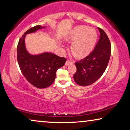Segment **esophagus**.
Masks as SVG:
<instances>
[{
    "label": "esophagus",
    "instance_id": "obj_1",
    "mask_svg": "<svg viewBox=\"0 0 130 130\" xmlns=\"http://www.w3.org/2000/svg\"><path fill=\"white\" fill-rule=\"evenodd\" d=\"M73 62H74L73 61H69V60H67L65 62V65L68 66V65L71 64V63H73Z\"/></svg>",
    "mask_w": 130,
    "mask_h": 130
}]
</instances>
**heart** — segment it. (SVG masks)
Instances as JSON below:
<instances>
[{"instance_id": "heart-1", "label": "heart", "mask_w": 130, "mask_h": 130, "mask_svg": "<svg viewBox=\"0 0 130 130\" xmlns=\"http://www.w3.org/2000/svg\"><path fill=\"white\" fill-rule=\"evenodd\" d=\"M67 39L74 41L71 49L74 56L77 58H83L92 50L97 39V32L95 29L81 25L73 29Z\"/></svg>"}]
</instances>
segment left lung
Segmentation results:
<instances>
[{
	"label": "left lung",
	"mask_w": 130,
	"mask_h": 130,
	"mask_svg": "<svg viewBox=\"0 0 130 130\" xmlns=\"http://www.w3.org/2000/svg\"><path fill=\"white\" fill-rule=\"evenodd\" d=\"M100 37L95 48L84 59L75 62L76 71L74 75L75 83L81 86L91 85L99 79L108 64L111 45L107 35L98 28Z\"/></svg>",
	"instance_id": "left-lung-1"
}]
</instances>
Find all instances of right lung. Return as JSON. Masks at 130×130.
Instances as JSON below:
<instances>
[{
  "label": "right lung",
  "mask_w": 130,
  "mask_h": 130,
  "mask_svg": "<svg viewBox=\"0 0 130 130\" xmlns=\"http://www.w3.org/2000/svg\"><path fill=\"white\" fill-rule=\"evenodd\" d=\"M45 28L37 25L29 29L20 38L17 46V60L22 73L29 83L38 88H45L52 85L55 79L56 71L67 61L66 58L52 53L32 55L27 52L25 45L26 35Z\"/></svg>",
  "instance_id": "right-lung-1"
}]
</instances>
